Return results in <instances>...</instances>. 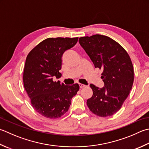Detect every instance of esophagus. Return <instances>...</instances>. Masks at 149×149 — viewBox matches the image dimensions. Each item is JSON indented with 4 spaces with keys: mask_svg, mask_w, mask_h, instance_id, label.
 <instances>
[{
    "mask_svg": "<svg viewBox=\"0 0 149 149\" xmlns=\"http://www.w3.org/2000/svg\"><path fill=\"white\" fill-rule=\"evenodd\" d=\"M79 85L81 88H84V87H86V85H84V84H83L79 83Z\"/></svg>",
    "mask_w": 149,
    "mask_h": 149,
    "instance_id": "1",
    "label": "esophagus"
}]
</instances>
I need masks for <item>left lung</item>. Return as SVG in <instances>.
Masks as SVG:
<instances>
[{"instance_id":"1","label":"left lung","mask_w":149,"mask_h":149,"mask_svg":"<svg viewBox=\"0 0 149 149\" xmlns=\"http://www.w3.org/2000/svg\"><path fill=\"white\" fill-rule=\"evenodd\" d=\"M81 46L95 68L103 70L104 87L90 84L93 91L86 101L92 113L100 117L111 116L121 109L134 82L133 65L126 50L114 40L105 36L94 35L80 37Z\"/></svg>"}]
</instances>
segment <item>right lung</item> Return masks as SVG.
<instances>
[{"mask_svg":"<svg viewBox=\"0 0 149 149\" xmlns=\"http://www.w3.org/2000/svg\"><path fill=\"white\" fill-rule=\"evenodd\" d=\"M78 37L48 38L37 45L26 59L23 83L34 109L47 118H61L68 111L78 84L65 85L54 78L61 77L64 52L76 45Z\"/></svg>","mask_w":149,"mask_h":149,"instance_id":"1","label":"right lung"}]
</instances>
